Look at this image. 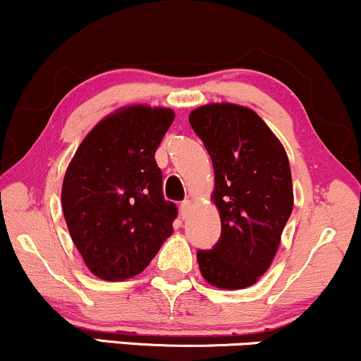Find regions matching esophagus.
I'll return each mask as SVG.
<instances>
[{"label":"esophagus","instance_id":"obj_1","mask_svg":"<svg viewBox=\"0 0 361 361\" xmlns=\"http://www.w3.org/2000/svg\"><path fill=\"white\" fill-rule=\"evenodd\" d=\"M189 209H191V201H189V200H184V201L180 202V214H182V218L188 216Z\"/></svg>","mask_w":361,"mask_h":361}]
</instances>
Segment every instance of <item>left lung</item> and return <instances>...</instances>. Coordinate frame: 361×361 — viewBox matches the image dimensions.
Segmentation results:
<instances>
[{"label":"left lung","mask_w":361,"mask_h":361,"mask_svg":"<svg viewBox=\"0 0 361 361\" xmlns=\"http://www.w3.org/2000/svg\"><path fill=\"white\" fill-rule=\"evenodd\" d=\"M189 123L212 157L221 220L216 244L197 250L201 274L218 288H247L268 271L293 209L288 157L247 107L202 105Z\"/></svg>","instance_id":"8db88e82"}]
</instances>
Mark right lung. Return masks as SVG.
Returning a JSON list of instances; mask_svg holds the SVG:
<instances>
[{"label":"right lung","instance_id":"obj_1","mask_svg":"<svg viewBox=\"0 0 361 361\" xmlns=\"http://www.w3.org/2000/svg\"><path fill=\"white\" fill-rule=\"evenodd\" d=\"M172 123L170 109L135 105L100 121L76 149L61 202L73 242L95 276H136L172 233L179 209L164 197L155 160Z\"/></svg>","mask_w":361,"mask_h":361}]
</instances>
